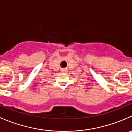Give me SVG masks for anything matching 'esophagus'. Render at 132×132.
Returning a JSON list of instances; mask_svg holds the SVG:
<instances>
[{
  "instance_id": "obj_1",
  "label": "esophagus",
  "mask_w": 132,
  "mask_h": 132,
  "mask_svg": "<svg viewBox=\"0 0 132 132\" xmlns=\"http://www.w3.org/2000/svg\"><path fill=\"white\" fill-rule=\"evenodd\" d=\"M61 71H62V72H66V68H62L61 69Z\"/></svg>"
}]
</instances>
